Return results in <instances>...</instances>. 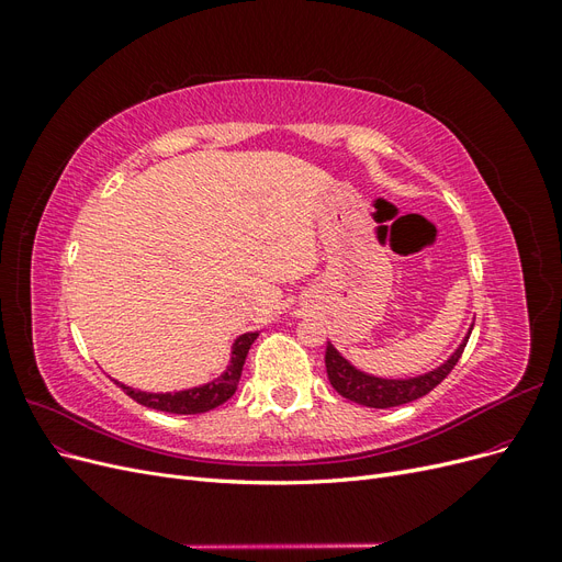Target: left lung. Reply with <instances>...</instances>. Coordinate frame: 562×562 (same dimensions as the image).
<instances>
[{"mask_svg": "<svg viewBox=\"0 0 562 562\" xmlns=\"http://www.w3.org/2000/svg\"><path fill=\"white\" fill-rule=\"evenodd\" d=\"M471 330H473V326L469 328L467 337L462 339V345L454 349V353L446 363H440L438 368L424 372V375L407 378V380H384V378L368 375V372L353 368L345 359V356L328 342V347H326L328 380L339 396H345V398L359 403V405H366V407H396L403 403L417 401L422 396H427L431 389H436L450 375V370L457 366L459 356H462V351L469 342Z\"/></svg>", "mask_w": 562, "mask_h": 562, "instance_id": "8db88e82", "label": "left lung"}]
</instances>
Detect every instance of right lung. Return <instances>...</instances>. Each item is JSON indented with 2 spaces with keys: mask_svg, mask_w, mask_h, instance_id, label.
Masks as SVG:
<instances>
[{
  "mask_svg": "<svg viewBox=\"0 0 562 562\" xmlns=\"http://www.w3.org/2000/svg\"><path fill=\"white\" fill-rule=\"evenodd\" d=\"M255 337H258V333H244L234 339L229 366L225 368L223 375H220L217 380H211L209 384L173 391V394L171 391H166V394H149V391H138V389H131L116 380L114 382L122 386L133 401H138L145 407H151V411L173 413V415L209 413V411H213V407L223 405L225 401H229L234 396V391H236V386H239V380H241V370L246 363L248 349L255 342Z\"/></svg>",
  "mask_w": 562,
  "mask_h": 562,
  "instance_id": "1",
  "label": "right lung"
}]
</instances>
